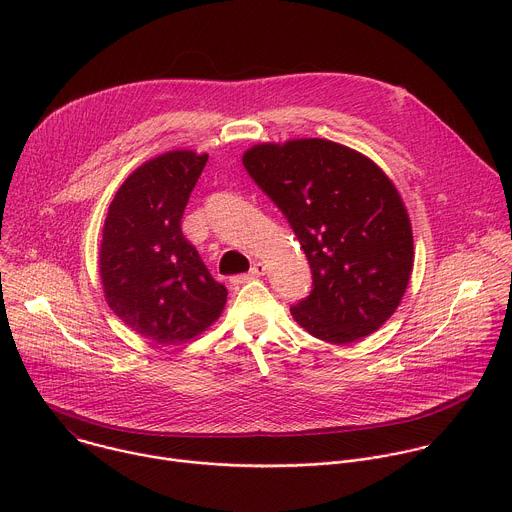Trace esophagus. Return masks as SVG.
Returning <instances> with one entry per match:
<instances>
[{"label": "esophagus", "mask_w": 512, "mask_h": 512, "mask_svg": "<svg viewBox=\"0 0 512 512\" xmlns=\"http://www.w3.org/2000/svg\"><path fill=\"white\" fill-rule=\"evenodd\" d=\"M265 263H261V261H257V263H253V267H251V271L247 273V275H239V277H233L231 281L233 283H245L247 279H255V277H261V275H265Z\"/></svg>", "instance_id": "34e87169"}]
</instances>
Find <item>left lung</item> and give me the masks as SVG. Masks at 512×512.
I'll list each match as a JSON object with an SVG mask.
<instances>
[{
  "label": "left lung",
  "instance_id": "8db88e82",
  "mask_svg": "<svg viewBox=\"0 0 512 512\" xmlns=\"http://www.w3.org/2000/svg\"><path fill=\"white\" fill-rule=\"evenodd\" d=\"M255 184L294 229L312 291L291 308L312 336L350 344L397 310L413 269V233L401 194L367 156L328 139L259 143L243 154Z\"/></svg>",
  "mask_w": 512,
  "mask_h": 512
}]
</instances>
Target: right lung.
<instances>
[{
    "label": "right lung",
    "instance_id": "obj_1",
    "mask_svg": "<svg viewBox=\"0 0 512 512\" xmlns=\"http://www.w3.org/2000/svg\"><path fill=\"white\" fill-rule=\"evenodd\" d=\"M208 154L174 150L133 170L103 225L99 273L109 308L137 334L180 344L202 334L227 304L182 235V214Z\"/></svg>",
    "mask_w": 512,
    "mask_h": 512
}]
</instances>
